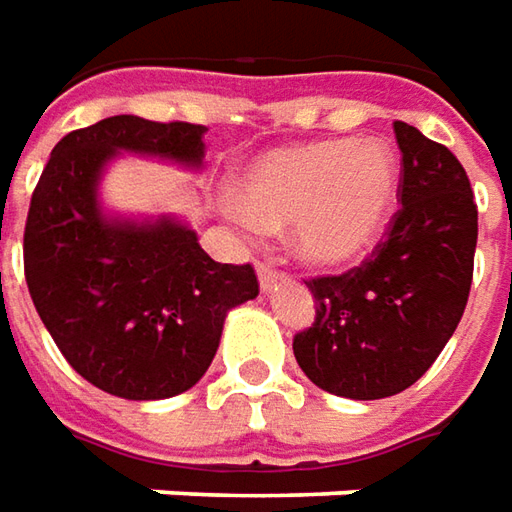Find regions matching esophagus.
<instances>
[{"instance_id":"34e87169","label":"esophagus","mask_w":512,"mask_h":512,"mask_svg":"<svg viewBox=\"0 0 512 512\" xmlns=\"http://www.w3.org/2000/svg\"><path fill=\"white\" fill-rule=\"evenodd\" d=\"M278 278H281V273H278L276 267L270 262H262L259 264V284H262V290H273V284H276Z\"/></svg>"}]
</instances>
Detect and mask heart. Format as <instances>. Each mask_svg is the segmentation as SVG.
<instances>
[{
	"label": "heart",
	"mask_w": 512,
	"mask_h": 512,
	"mask_svg": "<svg viewBox=\"0 0 512 512\" xmlns=\"http://www.w3.org/2000/svg\"><path fill=\"white\" fill-rule=\"evenodd\" d=\"M398 164L384 142H312L256 158L231 206L245 231L292 225L303 262L345 267L368 253L396 211Z\"/></svg>",
	"instance_id": "1"
}]
</instances>
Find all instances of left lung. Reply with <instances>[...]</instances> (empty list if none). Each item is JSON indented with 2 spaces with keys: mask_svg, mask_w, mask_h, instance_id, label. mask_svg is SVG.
<instances>
[{
  "mask_svg": "<svg viewBox=\"0 0 512 512\" xmlns=\"http://www.w3.org/2000/svg\"><path fill=\"white\" fill-rule=\"evenodd\" d=\"M401 150V209L359 267L309 284L315 323L292 351L312 382L373 401L415 384L457 329L477 250V203L449 147L393 122Z\"/></svg>",
  "mask_w": 512,
  "mask_h": 512,
  "instance_id": "left-lung-1",
  "label": "left lung"
}]
</instances>
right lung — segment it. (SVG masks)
I'll list each match as a JSON object with an SVG mask.
<instances>
[{
  "instance_id": "1",
  "label": "right lung",
  "mask_w": 512,
  "mask_h": 512,
  "mask_svg": "<svg viewBox=\"0 0 512 512\" xmlns=\"http://www.w3.org/2000/svg\"><path fill=\"white\" fill-rule=\"evenodd\" d=\"M206 128L108 116L66 133L38 178L24 225V278L38 317L86 382L130 401L195 387L225 315L259 295L250 264H220L175 217H105L102 169L119 150L200 167Z\"/></svg>"
}]
</instances>
